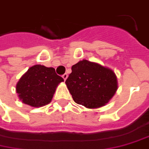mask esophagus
<instances>
[{"label":"esophagus","instance_id":"esophagus-1","mask_svg":"<svg viewBox=\"0 0 149 149\" xmlns=\"http://www.w3.org/2000/svg\"><path fill=\"white\" fill-rule=\"evenodd\" d=\"M62 77L64 78V81H65V80H66V79H67V78H68V74H67V73H64V74L63 75V76H62Z\"/></svg>","mask_w":149,"mask_h":149}]
</instances>
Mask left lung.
Masks as SVG:
<instances>
[{"label": "left lung", "mask_w": 149, "mask_h": 149, "mask_svg": "<svg viewBox=\"0 0 149 149\" xmlns=\"http://www.w3.org/2000/svg\"><path fill=\"white\" fill-rule=\"evenodd\" d=\"M65 83L75 102L91 109L103 107L118 88L114 72L86 60L72 65Z\"/></svg>", "instance_id": "left-lung-1"}]
</instances>
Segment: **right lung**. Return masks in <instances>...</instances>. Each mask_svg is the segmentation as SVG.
I'll return each mask as SVG.
<instances>
[{"label":"right lung","instance_id":"add662e5","mask_svg":"<svg viewBox=\"0 0 149 149\" xmlns=\"http://www.w3.org/2000/svg\"><path fill=\"white\" fill-rule=\"evenodd\" d=\"M64 79L55 68L36 64L28 69L16 86L17 93L23 103L40 107L51 102L56 88Z\"/></svg>","mask_w":149,"mask_h":149}]
</instances>
